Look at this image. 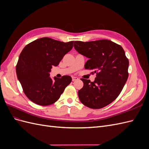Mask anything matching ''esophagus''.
I'll list each match as a JSON object with an SVG mask.
<instances>
[{"mask_svg":"<svg viewBox=\"0 0 149 149\" xmlns=\"http://www.w3.org/2000/svg\"><path fill=\"white\" fill-rule=\"evenodd\" d=\"M78 78L77 77H74V76H72V81H74L78 80Z\"/></svg>","mask_w":149,"mask_h":149,"instance_id":"esophagus-1","label":"esophagus"}]
</instances>
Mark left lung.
Segmentation results:
<instances>
[{
    "instance_id": "8db88e82",
    "label": "left lung",
    "mask_w": 149,
    "mask_h": 149,
    "mask_svg": "<svg viewBox=\"0 0 149 149\" xmlns=\"http://www.w3.org/2000/svg\"><path fill=\"white\" fill-rule=\"evenodd\" d=\"M74 47L89 58L84 68L93 70L91 73H96L93 82L81 79L84 84L78 91L80 101L91 109L109 105L118 97L129 76V60L124 49L108 40L75 41Z\"/></svg>"
}]
</instances>
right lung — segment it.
Segmentation results:
<instances>
[{"mask_svg":"<svg viewBox=\"0 0 149 149\" xmlns=\"http://www.w3.org/2000/svg\"><path fill=\"white\" fill-rule=\"evenodd\" d=\"M74 41L65 43L48 37L34 40L24 47L16 65L17 78L29 100L40 106L57 101L71 82V76L49 77L52 66H56L73 48Z\"/></svg>","mask_w":149,"mask_h":149,"instance_id":"add662e5","label":"right lung"}]
</instances>
